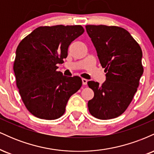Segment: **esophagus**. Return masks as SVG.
Listing matches in <instances>:
<instances>
[{
	"label": "esophagus",
	"mask_w": 154,
	"mask_h": 154,
	"mask_svg": "<svg viewBox=\"0 0 154 154\" xmlns=\"http://www.w3.org/2000/svg\"><path fill=\"white\" fill-rule=\"evenodd\" d=\"M82 84L84 85H87V83H88V79L82 78Z\"/></svg>",
	"instance_id": "1"
}]
</instances>
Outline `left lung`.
<instances>
[{"mask_svg":"<svg viewBox=\"0 0 154 154\" xmlns=\"http://www.w3.org/2000/svg\"><path fill=\"white\" fill-rule=\"evenodd\" d=\"M86 30L105 69L106 81L88 85L94 92L88 106L92 116L110 119L122 114L131 103L143 73V53L139 44L122 27L86 25Z\"/></svg>","mask_w":154,"mask_h":154,"instance_id":"left-lung-1","label":"left lung"}]
</instances>
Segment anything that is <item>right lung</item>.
<instances>
[{
  "label": "right lung",
  "mask_w": 154,
  "mask_h": 154,
  "mask_svg": "<svg viewBox=\"0 0 154 154\" xmlns=\"http://www.w3.org/2000/svg\"><path fill=\"white\" fill-rule=\"evenodd\" d=\"M84 31L81 25L39 26L19 43L14 63L17 86L23 103L36 117H61L70 97L82 86L79 77H66L56 69L72 42Z\"/></svg>",
  "instance_id": "1"
}]
</instances>
